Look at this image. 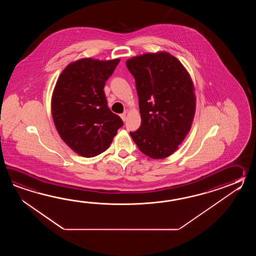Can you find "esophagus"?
Listing matches in <instances>:
<instances>
[{
  "label": "esophagus",
  "instance_id": "1",
  "mask_svg": "<svg viewBox=\"0 0 256 256\" xmlns=\"http://www.w3.org/2000/svg\"><path fill=\"white\" fill-rule=\"evenodd\" d=\"M120 118H122V120H124V122H126V114H120Z\"/></svg>",
  "mask_w": 256,
  "mask_h": 256
}]
</instances>
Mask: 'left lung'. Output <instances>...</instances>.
<instances>
[{
	"label": "left lung",
	"instance_id": "obj_1",
	"mask_svg": "<svg viewBox=\"0 0 256 256\" xmlns=\"http://www.w3.org/2000/svg\"><path fill=\"white\" fill-rule=\"evenodd\" d=\"M136 78L141 126L130 132L142 154L164 159L174 154L190 130L196 112L190 73L166 51L146 53L126 61Z\"/></svg>",
	"mask_w": 256,
	"mask_h": 256
}]
</instances>
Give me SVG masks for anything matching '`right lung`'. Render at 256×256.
<instances>
[{
    "instance_id": "1",
    "label": "right lung",
    "mask_w": 256,
    "mask_h": 256,
    "mask_svg": "<svg viewBox=\"0 0 256 256\" xmlns=\"http://www.w3.org/2000/svg\"><path fill=\"white\" fill-rule=\"evenodd\" d=\"M119 62L80 58L66 66L56 83L51 98L56 129L66 144L84 158L106 151L124 124L108 108L104 90Z\"/></svg>"
}]
</instances>
